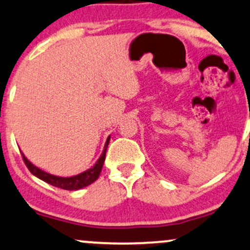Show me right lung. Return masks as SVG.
<instances>
[{
  "label": "right lung",
  "instance_id": "1",
  "mask_svg": "<svg viewBox=\"0 0 250 250\" xmlns=\"http://www.w3.org/2000/svg\"><path fill=\"white\" fill-rule=\"evenodd\" d=\"M109 140H110V136H108L106 144H104V151H102L101 156L99 157L98 162L94 164V167H91V169L83 171V172L77 174V176H72V177H58V176H53V174L45 172V171L41 170L39 167H36V165L32 164L23 154L22 156L24 159V163H25L26 167H28L30 172L34 174V176L37 177V178L44 180V182H46L47 184L56 186V188H62V190L76 191L91 185L92 183H94L95 180L99 178V176H100V172L102 170V167H104V158H106V151H107L108 144H109Z\"/></svg>",
  "mask_w": 250,
  "mask_h": 250
}]
</instances>
